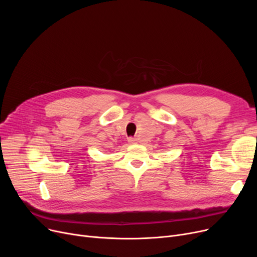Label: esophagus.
<instances>
[{"label":"esophagus","mask_w":257,"mask_h":257,"mask_svg":"<svg viewBox=\"0 0 257 257\" xmlns=\"http://www.w3.org/2000/svg\"><path fill=\"white\" fill-rule=\"evenodd\" d=\"M128 142H129L130 144H134V143H137V140L134 139V138H129V139H128Z\"/></svg>","instance_id":"1"}]
</instances>
